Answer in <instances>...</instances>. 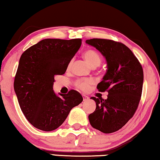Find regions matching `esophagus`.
<instances>
[{"label":"esophagus","mask_w":160,"mask_h":160,"mask_svg":"<svg viewBox=\"0 0 160 160\" xmlns=\"http://www.w3.org/2000/svg\"><path fill=\"white\" fill-rule=\"evenodd\" d=\"M82 98H83V101H86L87 100H88V97L85 94H82Z\"/></svg>","instance_id":"esophagus-1"}]
</instances>
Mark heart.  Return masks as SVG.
Returning <instances> with one entry per match:
<instances>
[{"label": "heart", "instance_id": "obj_1", "mask_svg": "<svg viewBox=\"0 0 160 160\" xmlns=\"http://www.w3.org/2000/svg\"><path fill=\"white\" fill-rule=\"evenodd\" d=\"M83 57L86 61L88 63V65L92 66V68L98 67L100 65L101 62H102L100 55L98 52L94 51V50H87L84 52ZM71 63H72V62H69L68 66H71ZM92 82L89 80H80L76 82V86L78 87L79 89L86 91L88 89V87L92 84Z\"/></svg>", "mask_w": 160, "mask_h": 160}]
</instances>
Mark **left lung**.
I'll return each mask as SVG.
<instances>
[{"label":"left lung","mask_w":160,"mask_h":160,"mask_svg":"<svg viewBox=\"0 0 160 160\" xmlns=\"http://www.w3.org/2000/svg\"><path fill=\"white\" fill-rule=\"evenodd\" d=\"M86 43L106 58V73L97 88L108 93L106 100L91 98L96 102V109L88 120L94 128L110 134L122 128L134 116L142 95L143 70L130 48L122 43L98 38Z\"/></svg>","instance_id":"left-lung-1"}]
</instances>
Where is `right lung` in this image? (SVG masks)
I'll return each mask as SVG.
<instances>
[{
	"label": "right lung",
	"mask_w": 160,
	"mask_h": 160,
	"mask_svg": "<svg viewBox=\"0 0 160 160\" xmlns=\"http://www.w3.org/2000/svg\"><path fill=\"white\" fill-rule=\"evenodd\" d=\"M81 40L44 39L22 54L14 89L22 112L36 128L55 130L70 111L82 102V97L77 91L59 93V96L53 90L54 77L65 74Z\"/></svg>",
	"instance_id": "obj_1"
}]
</instances>
